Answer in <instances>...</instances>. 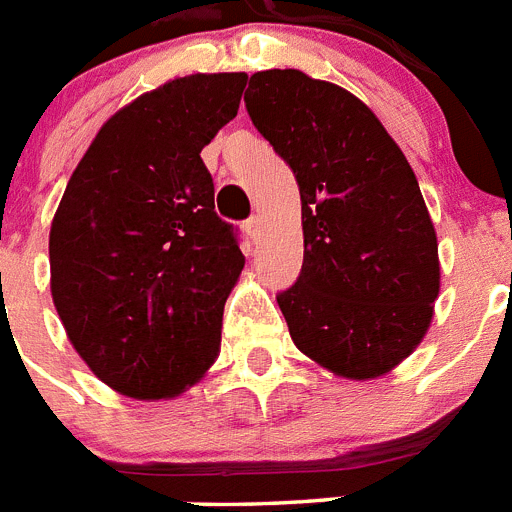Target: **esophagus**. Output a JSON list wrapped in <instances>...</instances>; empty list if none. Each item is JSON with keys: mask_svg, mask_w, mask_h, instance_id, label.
<instances>
[{"mask_svg": "<svg viewBox=\"0 0 512 512\" xmlns=\"http://www.w3.org/2000/svg\"><path fill=\"white\" fill-rule=\"evenodd\" d=\"M261 230H264V220H261V215H251L246 220V233L251 241H259L261 238Z\"/></svg>", "mask_w": 512, "mask_h": 512, "instance_id": "esophagus-1", "label": "esophagus"}]
</instances>
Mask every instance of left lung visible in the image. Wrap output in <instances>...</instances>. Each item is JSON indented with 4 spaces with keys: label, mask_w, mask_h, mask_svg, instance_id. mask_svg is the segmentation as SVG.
<instances>
[{
    "label": "left lung",
    "mask_w": 512,
    "mask_h": 512,
    "mask_svg": "<svg viewBox=\"0 0 512 512\" xmlns=\"http://www.w3.org/2000/svg\"><path fill=\"white\" fill-rule=\"evenodd\" d=\"M243 99L300 184L302 274L277 297L289 336L336 377H384L420 346L441 289L415 171L379 117L333 81L259 71Z\"/></svg>",
    "instance_id": "8db88e82"
}]
</instances>
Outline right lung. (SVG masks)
Listing matches in <instances>:
<instances>
[{"label":"right lung","mask_w":512,"mask_h":512,"mask_svg":"<svg viewBox=\"0 0 512 512\" xmlns=\"http://www.w3.org/2000/svg\"><path fill=\"white\" fill-rule=\"evenodd\" d=\"M246 74H189L120 107L53 215L51 295L81 361L110 390L174 400L220 356L243 271L202 148L238 115Z\"/></svg>","instance_id":"add662e5"}]
</instances>
